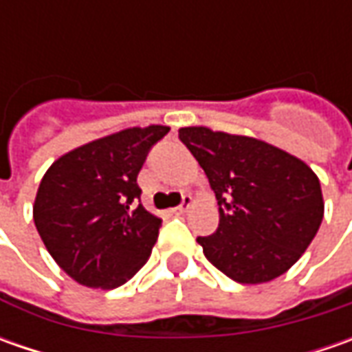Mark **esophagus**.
I'll return each instance as SVG.
<instances>
[{"label":"esophagus","mask_w":352,"mask_h":352,"mask_svg":"<svg viewBox=\"0 0 352 352\" xmlns=\"http://www.w3.org/2000/svg\"><path fill=\"white\" fill-rule=\"evenodd\" d=\"M190 206H192V196L190 194H184L182 204L178 208H174V213H184V211L190 210Z\"/></svg>","instance_id":"1"}]
</instances>
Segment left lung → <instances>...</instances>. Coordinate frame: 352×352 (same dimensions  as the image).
<instances>
[{
    "label": "left lung",
    "instance_id": "left-lung-1",
    "mask_svg": "<svg viewBox=\"0 0 352 352\" xmlns=\"http://www.w3.org/2000/svg\"><path fill=\"white\" fill-rule=\"evenodd\" d=\"M180 141L204 168L219 206V227L197 236L215 268L241 284L284 274L323 219L319 178L268 142L208 127H184Z\"/></svg>",
    "mask_w": 352,
    "mask_h": 352
}]
</instances>
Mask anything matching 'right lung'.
<instances>
[{"instance_id": "right-lung-1", "label": "right lung", "mask_w": 352, "mask_h": 352, "mask_svg": "<svg viewBox=\"0 0 352 352\" xmlns=\"http://www.w3.org/2000/svg\"><path fill=\"white\" fill-rule=\"evenodd\" d=\"M168 131H119L60 156L43 176L34 225L50 256L78 284L111 290L148 261L162 219L137 204V176Z\"/></svg>"}]
</instances>
